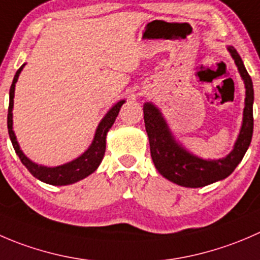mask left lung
Returning <instances> with one entry per match:
<instances>
[{
  "mask_svg": "<svg viewBox=\"0 0 260 260\" xmlns=\"http://www.w3.org/2000/svg\"><path fill=\"white\" fill-rule=\"evenodd\" d=\"M245 84L243 124L233 150L220 159H202L187 150L176 139L160 110L151 102L144 104V122L148 133L150 154L156 171L168 181L188 188H199L222 181L230 176L245 155L253 136L254 89L250 76L234 46H228Z\"/></svg>",
  "mask_w": 260,
  "mask_h": 260,
  "instance_id": "obj_1",
  "label": "left lung"
}]
</instances>
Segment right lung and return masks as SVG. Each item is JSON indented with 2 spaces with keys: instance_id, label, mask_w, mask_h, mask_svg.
I'll use <instances>...</instances> for the list:
<instances>
[{
  "instance_id": "right-lung-1",
  "label": "right lung",
  "mask_w": 260,
  "mask_h": 260,
  "mask_svg": "<svg viewBox=\"0 0 260 260\" xmlns=\"http://www.w3.org/2000/svg\"><path fill=\"white\" fill-rule=\"evenodd\" d=\"M25 64H22L16 72L12 81L11 88H10V104H9V114H7V129H9V135L11 139V143L14 145L15 151L19 155L20 160L27 168V171L38 178L39 181L44 183L53 184V186H67V184L76 183V182L81 181V179L86 178L89 174L93 173L99 166L101 164L102 159H104L105 151H106V135L111 126L114 125L115 120H116L117 115H119L120 109L122 105L125 104V100H121L117 104H115L111 109L107 111L104 119L100 121L99 126H97L96 133H94L93 140H92L91 145L88 146L83 154L78 156V158L73 159V160L64 163L61 166L56 167H46L38 164L32 161L31 159L27 158L24 154V151L20 149L19 143H17L16 135L14 131V120H12V109H14V97H15V84H16L17 79H19L20 73H21L22 68Z\"/></svg>"
}]
</instances>
